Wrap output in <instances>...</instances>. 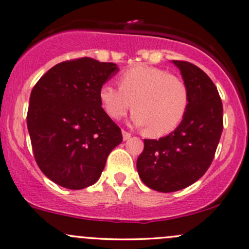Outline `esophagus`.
<instances>
[{
  "label": "esophagus",
  "instance_id": "obj_1",
  "mask_svg": "<svg viewBox=\"0 0 249 249\" xmlns=\"http://www.w3.org/2000/svg\"><path fill=\"white\" fill-rule=\"evenodd\" d=\"M122 133H123V139H124V141H127V139L131 138V133L127 132V131L123 130Z\"/></svg>",
  "mask_w": 249,
  "mask_h": 249
}]
</instances>
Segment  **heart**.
I'll list each match as a JSON object with an SVG mask.
<instances>
[{
    "instance_id": "obj_1",
    "label": "heart",
    "mask_w": 249,
    "mask_h": 249,
    "mask_svg": "<svg viewBox=\"0 0 249 249\" xmlns=\"http://www.w3.org/2000/svg\"><path fill=\"white\" fill-rule=\"evenodd\" d=\"M118 88L102 85L98 99L113 121L127 113L132 102V119L137 126L148 127L151 136H165L179 126L187 112L190 92L181 78L160 68L136 64L123 71Z\"/></svg>"
}]
</instances>
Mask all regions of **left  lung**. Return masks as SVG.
I'll list each match as a JSON object with an SVG mask.
<instances>
[{"instance_id":"8db88e82","label":"left lung","mask_w":249,"mask_h":249,"mask_svg":"<svg viewBox=\"0 0 249 249\" xmlns=\"http://www.w3.org/2000/svg\"><path fill=\"white\" fill-rule=\"evenodd\" d=\"M190 92V104L182 122L172 133L144 139L137 159V171L147 187L162 193L190 186L212 164L221 137L222 102L212 79L200 68L185 61H173Z\"/></svg>"}]
</instances>
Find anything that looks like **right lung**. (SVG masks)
I'll return each mask as SVG.
<instances>
[{"label": "right lung", "mask_w": 249, "mask_h": 249, "mask_svg": "<svg viewBox=\"0 0 249 249\" xmlns=\"http://www.w3.org/2000/svg\"><path fill=\"white\" fill-rule=\"evenodd\" d=\"M117 72L115 63L82 57L56 64L31 91L27 124L34 157L59 186L82 190L95 184L122 142L121 127L98 99L99 89Z\"/></svg>", "instance_id": "add662e5"}]
</instances>
